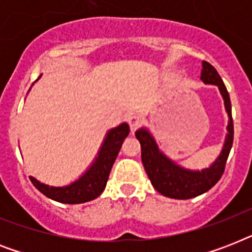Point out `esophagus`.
Here are the masks:
<instances>
[{"label":"esophagus","instance_id":"obj_1","mask_svg":"<svg viewBox=\"0 0 252 252\" xmlns=\"http://www.w3.org/2000/svg\"><path fill=\"white\" fill-rule=\"evenodd\" d=\"M141 122H142V118L140 116V115L133 114L128 116V124H129L130 130H132V132L137 129L138 126H140V124H141Z\"/></svg>","mask_w":252,"mask_h":252}]
</instances>
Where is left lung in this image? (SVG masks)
Wrapping results in <instances>:
<instances>
[{
    "label": "left lung",
    "mask_w": 252,
    "mask_h": 252,
    "mask_svg": "<svg viewBox=\"0 0 252 252\" xmlns=\"http://www.w3.org/2000/svg\"><path fill=\"white\" fill-rule=\"evenodd\" d=\"M200 80L205 85H215L219 87L220 94L223 99V106L227 114V133L225 136L222 149L219 157L211 165L201 170H191L178 165L171 158H168L158 146L156 138L145 126L136 130V137L141 144V159L145 171L149 176L153 187L163 196L171 199H192L209 191L222 176L227 157L233 145L234 126L231 118L230 96L223 85V81L213 66L207 61L201 63Z\"/></svg>",
    "instance_id": "1"
}]
</instances>
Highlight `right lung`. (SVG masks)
Masks as SVG:
<instances>
[{
	"instance_id": "1",
	"label": "right lung",
	"mask_w": 252,
	"mask_h": 252,
	"mask_svg": "<svg viewBox=\"0 0 252 252\" xmlns=\"http://www.w3.org/2000/svg\"><path fill=\"white\" fill-rule=\"evenodd\" d=\"M40 77L41 74L39 78ZM128 134L129 126L126 123H122L120 126L107 130L94 161L86 168V171L72 183L56 187L41 183L33 176H30V179L43 195L59 203L81 204L96 199L106 188L111 168L120 152L124 138Z\"/></svg>"
}]
</instances>
